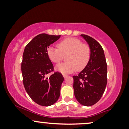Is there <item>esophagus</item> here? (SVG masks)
I'll use <instances>...</instances> for the list:
<instances>
[{"mask_svg": "<svg viewBox=\"0 0 129 129\" xmlns=\"http://www.w3.org/2000/svg\"><path fill=\"white\" fill-rule=\"evenodd\" d=\"M63 77H64V79H66V78H68V75H63Z\"/></svg>", "mask_w": 129, "mask_h": 129, "instance_id": "obj_1", "label": "esophagus"}]
</instances>
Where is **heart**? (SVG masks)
I'll list each match as a JSON object with an SVG mask.
<instances>
[{"label":"heart","instance_id":"obj_1","mask_svg":"<svg viewBox=\"0 0 129 129\" xmlns=\"http://www.w3.org/2000/svg\"><path fill=\"white\" fill-rule=\"evenodd\" d=\"M57 47L50 46L47 48V56L52 62L58 63L64 56L67 62L58 64L56 70L63 74H68L77 71H82L89 63L91 58V48L87 44L82 43L79 39L68 37L61 40Z\"/></svg>","mask_w":129,"mask_h":129}]
</instances>
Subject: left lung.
Masks as SVG:
<instances>
[{"mask_svg": "<svg viewBox=\"0 0 129 129\" xmlns=\"http://www.w3.org/2000/svg\"><path fill=\"white\" fill-rule=\"evenodd\" d=\"M81 36L91 48V58L87 66L73 76L75 98L85 106L96 104L103 96L107 83V64L103 48L97 41L85 34Z\"/></svg>", "mask_w": 129, "mask_h": 129, "instance_id": "left-lung-1", "label": "left lung"}]
</instances>
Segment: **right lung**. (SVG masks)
<instances>
[{"instance_id": "obj_1", "label": "right lung", "mask_w": 129, "mask_h": 129, "mask_svg": "<svg viewBox=\"0 0 129 129\" xmlns=\"http://www.w3.org/2000/svg\"><path fill=\"white\" fill-rule=\"evenodd\" d=\"M60 36L40 34L33 38L24 49L21 63L23 83L30 98L38 104L50 106L57 101L60 95L63 75L54 72V67L47 56V48Z\"/></svg>"}]
</instances>
